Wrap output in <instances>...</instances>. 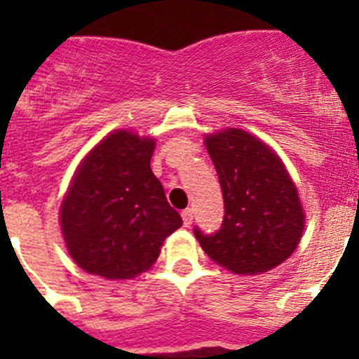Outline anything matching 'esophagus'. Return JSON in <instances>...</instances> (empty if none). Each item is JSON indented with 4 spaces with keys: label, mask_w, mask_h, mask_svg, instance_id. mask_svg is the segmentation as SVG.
I'll return each mask as SVG.
<instances>
[{
    "label": "esophagus",
    "mask_w": 359,
    "mask_h": 359,
    "mask_svg": "<svg viewBox=\"0 0 359 359\" xmlns=\"http://www.w3.org/2000/svg\"><path fill=\"white\" fill-rule=\"evenodd\" d=\"M182 220H184V226L189 227L191 224H193V210L191 208H186L182 212Z\"/></svg>",
    "instance_id": "34e87169"
}]
</instances>
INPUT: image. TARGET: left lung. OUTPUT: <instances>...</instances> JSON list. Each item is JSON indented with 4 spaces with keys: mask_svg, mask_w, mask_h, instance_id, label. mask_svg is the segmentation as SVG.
I'll return each mask as SVG.
<instances>
[{
    "mask_svg": "<svg viewBox=\"0 0 359 359\" xmlns=\"http://www.w3.org/2000/svg\"><path fill=\"white\" fill-rule=\"evenodd\" d=\"M224 196L217 233L194 236L206 255L236 274H260L280 266L302 236L304 210L283 161L267 144L240 128L206 135Z\"/></svg>",
    "mask_w": 359,
    "mask_h": 359,
    "instance_id": "left-lung-1",
    "label": "left lung"
}]
</instances>
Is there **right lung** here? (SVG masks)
I'll return each instance as SVG.
<instances>
[{
  "instance_id": "add662e5",
  "label": "right lung",
  "mask_w": 359,
  "mask_h": 359,
  "mask_svg": "<svg viewBox=\"0 0 359 359\" xmlns=\"http://www.w3.org/2000/svg\"><path fill=\"white\" fill-rule=\"evenodd\" d=\"M154 139L116 130L83 159L62 206L66 247L83 271L130 280L156 262L182 226L151 170Z\"/></svg>"
}]
</instances>
